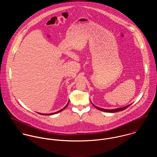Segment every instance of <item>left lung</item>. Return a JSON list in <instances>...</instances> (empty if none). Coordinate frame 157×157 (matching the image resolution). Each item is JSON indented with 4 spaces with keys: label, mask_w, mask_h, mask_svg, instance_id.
<instances>
[{
    "label": "left lung",
    "mask_w": 157,
    "mask_h": 157,
    "mask_svg": "<svg viewBox=\"0 0 157 157\" xmlns=\"http://www.w3.org/2000/svg\"><path fill=\"white\" fill-rule=\"evenodd\" d=\"M92 105L95 108H97V109L100 110V111H103V112H111V113H113V112H119V111H123L124 109H126V108H128L131 105H129L126 106H124V107H123V108H117V109H103V108H98L96 106H95L94 105L92 104Z\"/></svg>",
    "instance_id": "obj_1"
}]
</instances>
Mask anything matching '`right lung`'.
<instances>
[{"mask_svg":"<svg viewBox=\"0 0 157 157\" xmlns=\"http://www.w3.org/2000/svg\"><path fill=\"white\" fill-rule=\"evenodd\" d=\"M68 104H69V102L67 103V105L62 109H61V110H60V111H57V112H54V113H47V114H46V113H39V114H41V115H53V114H56V113H59V112H61L62 111H63V110H64L67 107V105H68Z\"/></svg>","mask_w":157,"mask_h":157,"instance_id":"obj_1","label":"right lung"}]
</instances>
